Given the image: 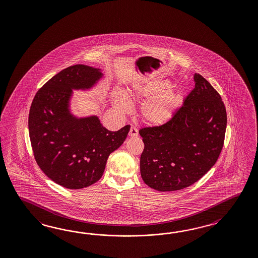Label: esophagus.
<instances>
[{
  "mask_svg": "<svg viewBox=\"0 0 258 258\" xmlns=\"http://www.w3.org/2000/svg\"><path fill=\"white\" fill-rule=\"evenodd\" d=\"M138 129H137L136 127H134V126H132V127L130 128V131H129V137H131V138H136V137H138Z\"/></svg>",
  "mask_w": 258,
  "mask_h": 258,
  "instance_id": "esophagus-1",
  "label": "esophagus"
}]
</instances>
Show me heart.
Segmentation results:
<instances>
[{
    "label": "heart",
    "instance_id": "obj_1",
    "mask_svg": "<svg viewBox=\"0 0 258 258\" xmlns=\"http://www.w3.org/2000/svg\"><path fill=\"white\" fill-rule=\"evenodd\" d=\"M168 85L169 84L167 82L140 80L133 84L130 96L135 99L143 100L158 93L160 90L166 88ZM177 102L178 93L173 88H168L147 99L142 104L140 108L141 118L145 122L150 125H162L171 120L174 116ZM115 106L121 113H125L129 110V101L122 95L115 96Z\"/></svg>",
    "mask_w": 258,
    "mask_h": 258
}]
</instances>
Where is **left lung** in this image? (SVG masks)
<instances>
[{"label": "left lung", "mask_w": 258, "mask_h": 258, "mask_svg": "<svg viewBox=\"0 0 258 258\" xmlns=\"http://www.w3.org/2000/svg\"><path fill=\"white\" fill-rule=\"evenodd\" d=\"M195 87L172 119L139 130L144 150L140 173L159 191L183 189L201 179L220 155L227 128L221 96L207 80L194 74Z\"/></svg>", "instance_id": "obj_1"}]
</instances>
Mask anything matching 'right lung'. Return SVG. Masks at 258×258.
Wrapping results in <instances>:
<instances>
[{
    "label": "right lung",
    "instance_id": "obj_1",
    "mask_svg": "<svg viewBox=\"0 0 258 258\" xmlns=\"http://www.w3.org/2000/svg\"><path fill=\"white\" fill-rule=\"evenodd\" d=\"M102 76L96 68L69 67L39 89L30 106L29 132L37 164L54 183L70 189L100 179L108 156L130 130L125 125L111 132L97 116L77 118L71 113L72 90L89 89Z\"/></svg>",
    "mask_w": 258,
    "mask_h": 258
}]
</instances>
